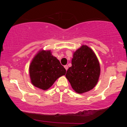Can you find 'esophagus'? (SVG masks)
<instances>
[{"label": "esophagus", "instance_id": "1", "mask_svg": "<svg viewBox=\"0 0 127 127\" xmlns=\"http://www.w3.org/2000/svg\"><path fill=\"white\" fill-rule=\"evenodd\" d=\"M64 68H65V69H66V70H68V65H64Z\"/></svg>", "mask_w": 127, "mask_h": 127}]
</instances>
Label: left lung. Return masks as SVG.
<instances>
[{
  "instance_id": "obj_1",
  "label": "left lung",
  "mask_w": 127,
  "mask_h": 127,
  "mask_svg": "<svg viewBox=\"0 0 127 127\" xmlns=\"http://www.w3.org/2000/svg\"><path fill=\"white\" fill-rule=\"evenodd\" d=\"M100 74V64L95 54L86 45L74 53L72 66L65 74L75 91L82 94L92 90L97 84Z\"/></svg>"
}]
</instances>
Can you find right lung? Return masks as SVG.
Here are the masks:
<instances>
[{"label": "right lung", "instance_id": "1", "mask_svg": "<svg viewBox=\"0 0 127 127\" xmlns=\"http://www.w3.org/2000/svg\"><path fill=\"white\" fill-rule=\"evenodd\" d=\"M31 82L43 90L49 89L55 81L65 74L66 70L50 50H42L34 57L30 66Z\"/></svg>", "mask_w": 127, "mask_h": 127}]
</instances>
